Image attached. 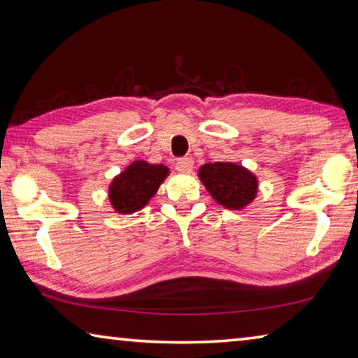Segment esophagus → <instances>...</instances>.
I'll return each mask as SVG.
<instances>
[{
  "mask_svg": "<svg viewBox=\"0 0 358 358\" xmlns=\"http://www.w3.org/2000/svg\"><path fill=\"white\" fill-rule=\"evenodd\" d=\"M192 159L191 157H180V159L175 161V169H177L178 172H185V173H189L192 171Z\"/></svg>",
  "mask_w": 358,
  "mask_h": 358,
  "instance_id": "esophagus-1",
  "label": "esophagus"
}]
</instances>
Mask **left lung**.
Instances as JSON below:
<instances>
[{
    "mask_svg": "<svg viewBox=\"0 0 358 358\" xmlns=\"http://www.w3.org/2000/svg\"><path fill=\"white\" fill-rule=\"evenodd\" d=\"M199 178L217 203L229 210H241L257 194V178L234 162H208L199 169Z\"/></svg>",
    "mask_w": 358,
    "mask_h": 358,
    "instance_id": "obj_1",
    "label": "left lung"
}]
</instances>
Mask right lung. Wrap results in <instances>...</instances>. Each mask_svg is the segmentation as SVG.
<instances>
[{
    "mask_svg": "<svg viewBox=\"0 0 358 358\" xmlns=\"http://www.w3.org/2000/svg\"><path fill=\"white\" fill-rule=\"evenodd\" d=\"M169 169L162 164L136 161L115 177L108 187V199L117 213L129 215L142 210L166 180Z\"/></svg>",
    "mask_w": 358,
    "mask_h": 358,
    "instance_id": "right-lung-1",
    "label": "right lung"
}]
</instances>
